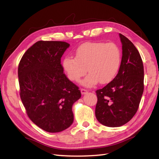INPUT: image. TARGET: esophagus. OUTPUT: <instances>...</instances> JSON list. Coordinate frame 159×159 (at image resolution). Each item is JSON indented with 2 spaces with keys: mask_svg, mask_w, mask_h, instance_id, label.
Segmentation results:
<instances>
[{
  "mask_svg": "<svg viewBox=\"0 0 159 159\" xmlns=\"http://www.w3.org/2000/svg\"><path fill=\"white\" fill-rule=\"evenodd\" d=\"M80 92H81L82 94H85V93H87V90L85 89L81 88V89H80Z\"/></svg>",
  "mask_w": 159,
  "mask_h": 159,
  "instance_id": "1",
  "label": "esophagus"
}]
</instances>
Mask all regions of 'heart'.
<instances>
[{"label":"heart","mask_w":159,"mask_h":159,"mask_svg":"<svg viewBox=\"0 0 159 159\" xmlns=\"http://www.w3.org/2000/svg\"><path fill=\"white\" fill-rule=\"evenodd\" d=\"M75 55V58L65 57L63 70L74 82L79 81L88 71L89 74L82 81V85L88 87L99 81L102 84L111 81L117 75L121 60L120 47L113 42L84 43L78 47Z\"/></svg>","instance_id":"b5f03b06"}]
</instances>
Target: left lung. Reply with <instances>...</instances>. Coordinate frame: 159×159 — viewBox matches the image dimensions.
Listing matches in <instances>:
<instances>
[{"label": "left lung", "mask_w": 159, "mask_h": 159, "mask_svg": "<svg viewBox=\"0 0 159 159\" xmlns=\"http://www.w3.org/2000/svg\"><path fill=\"white\" fill-rule=\"evenodd\" d=\"M122 57L118 73L112 81L96 91L98 121L108 127H119L135 115L143 92V61L136 47L120 33Z\"/></svg>", "instance_id": "left-lung-1"}]
</instances>
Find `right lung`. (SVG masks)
Here are the masks:
<instances>
[{"label": "right lung", "instance_id": "obj_1", "mask_svg": "<svg viewBox=\"0 0 159 159\" xmlns=\"http://www.w3.org/2000/svg\"><path fill=\"white\" fill-rule=\"evenodd\" d=\"M70 46L59 41H38L19 63L20 96L27 116L48 133H59L74 120L73 104L81 93L63 73L61 58Z\"/></svg>", "mask_w": 159, "mask_h": 159}]
</instances>
